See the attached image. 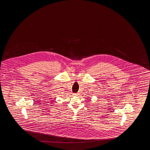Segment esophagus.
Segmentation results:
<instances>
[{"label":"esophagus","mask_w":150,"mask_h":150,"mask_svg":"<svg viewBox=\"0 0 150 150\" xmlns=\"http://www.w3.org/2000/svg\"><path fill=\"white\" fill-rule=\"evenodd\" d=\"M73 95H74V96H77V93H74L73 94Z\"/></svg>","instance_id":"34e87169"}]
</instances>
